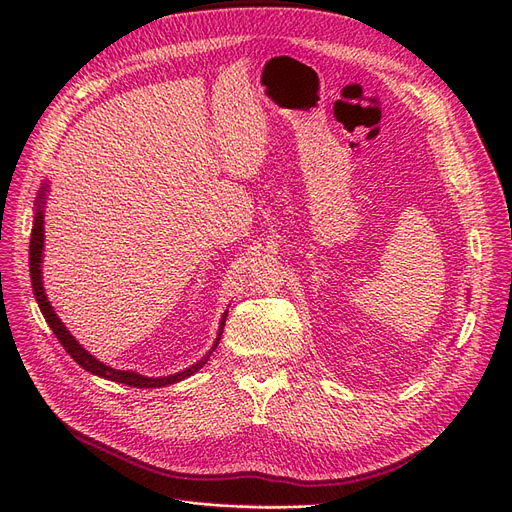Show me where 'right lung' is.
Here are the masks:
<instances>
[{
  "label": "right lung",
  "instance_id": "obj_1",
  "mask_svg": "<svg viewBox=\"0 0 512 512\" xmlns=\"http://www.w3.org/2000/svg\"><path fill=\"white\" fill-rule=\"evenodd\" d=\"M47 188L49 184L45 182L41 186V191L37 195V201H35V220H33V232H31V247H29V267H31V282H33V292H35V299H37V305L45 317V321L49 324V328L53 330V334H56V338L60 340V344L66 348V353L83 367L85 371L93 373V375H99V378L103 380H110V382H118V384H126V386H132V388H164V386H172L176 382H182L186 378H191L193 373H197L211 357V353L215 351V346L220 344V338H222V332H224V324H226V317H228V311L222 313V319H220V330H218V336H215L211 348L207 351V355H203L197 363H193L191 367H186L178 373H172V375H159V378H149V375H143V373H137V371H124V369H116V367H110L101 363L97 357H93L89 351H85L83 344H78V340L70 334V330L62 324V319L58 317V313L53 311L51 303L47 301V294H45V288H43V270H41V263H43V245H45V197H47Z\"/></svg>",
  "mask_w": 512,
  "mask_h": 512
}]
</instances>
